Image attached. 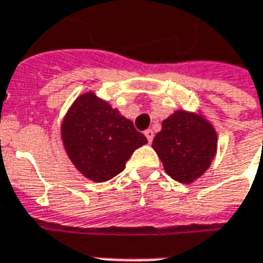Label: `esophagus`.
I'll return each mask as SVG.
<instances>
[{"label": "esophagus", "instance_id": "obj_1", "mask_svg": "<svg viewBox=\"0 0 263 263\" xmlns=\"http://www.w3.org/2000/svg\"><path fill=\"white\" fill-rule=\"evenodd\" d=\"M145 137L148 139V142L151 143L154 141V131H152V129H146V131H145Z\"/></svg>", "mask_w": 263, "mask_h": 263}]
</instances>
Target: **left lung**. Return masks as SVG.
Masks as SVG:
<instances>
[{
	"label": "left lung",
	"mask_w": 263,
	"mask_h": 263,
	"mask_svg": "<svg viewBox=\"0 0 263 263\" xmlns=\"http://www.w3.org/2000/svg\"><path fill=\"white\" fill-rule=\"evenodd\" d=\"M217 146L214 125L200 111L186 109L169 115L152 142L166 173L183 184H192L209 171Z\"/></svg>",
	"instance_id": "left-lung-1"
}]
</instances>
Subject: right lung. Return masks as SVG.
<instances>
[{
  "label": "right lung",
  "mask_w": 263,
  "mask_h": 263,
  "mask_svg": "<svg viewBox=\"0 0 263 263\" xmlns=\"http://www.w3.org/2000/svg\"><path fill=\"white\" fill-rule=\"evenodd\" d=\"M60 137L76 169L96 183L121 173L134 151L148 143L131 120L94 91L73 101L62 121Z\"/></svg>",
  "instance_id": "right-lung-1"
}]
</instances>
